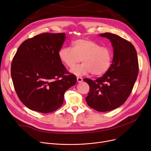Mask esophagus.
I'll return each instance as SVG.
<instances>
[{"label":"esophagus","mask_w":151,"mask_h":151,"mask_svg":"<svg viewBox=\"0 0 151 151\" xmlns=\"http://www.w3.org/2000/svg\"><path fill=\"white\" fill-rule=\"evenodd\" d=\"M77 81L78 83H80V82H82L83 81V78H81V77H77Z\"/></svg>","instance_id":"obj_1"}]
</instances>
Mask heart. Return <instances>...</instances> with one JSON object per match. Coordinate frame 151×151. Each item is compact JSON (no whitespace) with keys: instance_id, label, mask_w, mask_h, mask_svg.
<instances>
[{"instance_id":"heart-1","label":"heart","mask_w":151,"mask_h":151,"mask_svg":"<svg viewBox=\"0 0 151 151\" xmlns=\"http://www.w3.org/2000/svg\"><path fill=\"white\" fill-rule=\"evenodd\" d=\"M62 62L70 68L81 60L83 62L72 69V72L80 76L91 73L101 76L106 73L111 65L113 50L107 46H100L89 39H78L72 43V47L61 48L59 52Z\"/></svg>"}]
</instances>
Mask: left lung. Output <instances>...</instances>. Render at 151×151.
Returning a JSON list of instances; mask_svg holds the SVG:
<instances>
[{
	"mask_svg": "<svg viewBox=\"0 0 151 151\" xmlns=\"http://www.w3.org/2000/svg\"><path fill=\"white\" fill-rule=\"evenodd\" d=\"M109 39L114 48L109 69L96 80L85 78L89 86L86 97L91 108L100 112L113 110L123 105L130 96L138 75L137 51L128 40L111 33L100 34Z\"/></svg>",
	"mask_w": 151,
	"mask_h": 151,
	"instance_id": "1",
	"label": "left lung"
}]
</instances>
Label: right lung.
<instances>
[{
	"instance_id": "add662e5",
	"label": "right lung",
	"mask_w": 151,
	"mask_h": 151,
	"mask_svg": "<svg viewBox=\"0 0 151 151\" xmlns=\"http://www.w3.org/2000/svg\"><path fill=\"white\" fill-rule=\"evenodd\" d=\"M64 33H42L27 39L13 58L11 76L19 99L31 110L49 113L63 104L76 77L62 64L59 52Z\"/></svg>"
}]
</instances>
